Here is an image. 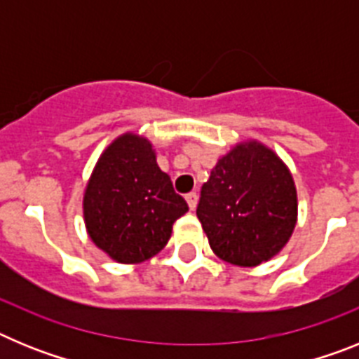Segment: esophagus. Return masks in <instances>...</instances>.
<instances>
[{
    "label": "esophagus",
    "instance_id": "1",
    "mask_svg": "<svg viewBox=\"0 0 359 359\" xmlns=\"http://www.w3.org/2000/svg\"><path fill=\"white\" fill-rule=\"evenodd\" d=\"M185 199H187V203H189L190 210H194V208L198 207V194H196V192H190V194H187Z\"/></svg>",
    "mask_w": 359,
    "mask_h": 359
}]
</instances>
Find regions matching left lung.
Segmentation results:
<instances>
[{"mask_svg":"<svg viewBox=\"0 0 359 359\" xmlns=\"http://www.w3.org/2000/svg\"><path fill=\"white\" fill-rule=\"evenodd\" d=\"M196 214L219 259L253 268L290 241L297 187L277 152L257 140L241 142L217 160Z\"/></svg>","mask_w":359,"mask_h":359,"instance_id":"8db88e82","label":"left lung"}]
</instances>
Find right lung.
<instances>
[{"label":"right lung","mask_w":359,"mask_h":359,"mask_svg":"<svg viewBox=\"0 0 359 359\" xmlns=\"http://www.w3.org/2000/svg\"><path fill=\"white\" fill-rule=\"evenodd\" d=\"M82 208L95 246L120 264H138L165 248L189 205L158 167L151 142L126 133L98 158Z\"/></svg>","instance_id":"obj_1"}]
</instances>
